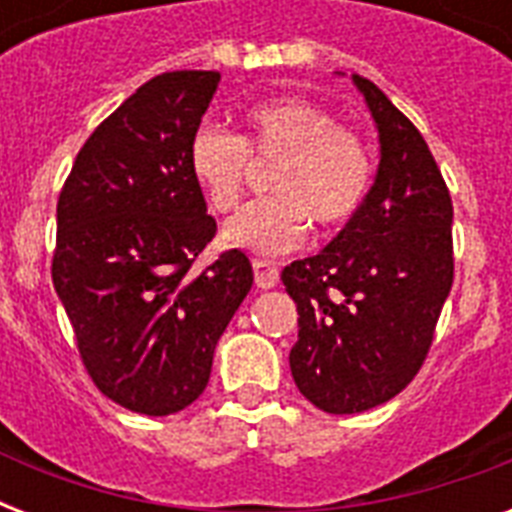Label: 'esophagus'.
<instances>
[{
	"instance_id": "34e87169",
	"label": "esophagus",
	"mask_w": 512,
	"mask_h": 512,
	"mask_svg": "<svg viewBox=\"0 0 512 512\" xmlns=\"http://www.w3.org/2000/svg\"><path fill=\"white\" fill-rule=\"evenodd\" d=\"M252 268H255V284L260 289H273L279 284V268L268 260H252Z\"/></svg>"
}]
</instances>
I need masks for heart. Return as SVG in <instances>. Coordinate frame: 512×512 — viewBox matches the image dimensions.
Returning a JSON list of instances; mask_svg holds the SVG:
<instances>
[{
  "instance_id": "obj_1",
  "label": "heart",
  "mask_w": 512,
  "mask_h": 512,
  "mask_svg": "<svg viewBox=\"0 0 512 512\" xmlns=\"http://www.w3.org/2000/svg\"><path fill=\"white\" fill-rule=\"evenodd\" d=\"M279 159L268 191L223 228L228 247L284 255L316 223L324 231L356 217L372 185V154L358 132L308 98H273L244 111V135L201 124L188 140V175L215 212H231L247 183L249 157Z\"/></svg>"
}]
</instances>
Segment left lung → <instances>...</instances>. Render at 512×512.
Masks as SVG:
<instances>
[{"mask_svg": "<svg viewBox=\"0 0 512 512\" xmlns=\"http://www.w3.org/2000/svg\"><path fill=\"white\" fill-rule=\"evenodd\" d=\"M353 84L380 132L377 177L319 255L281 271L300 313L292 377L329 414L374 409L414 380L454 279L452 196L428 143L377 84Z\"/></svg>", "mask_w": 512, "mask_h": 512, "instance_id": "obj_1", "label": "left lung"}]
</instances>
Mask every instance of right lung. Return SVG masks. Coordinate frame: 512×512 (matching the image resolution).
<instances>
[{"instance_id": "1", "label": "right lung", "mask_w": 512, "mask_h": 512, "mask_svg": "<svg viewBox=\"0 0 512 512\" xmlns=\"http://www.w3.org/2000/svg\"><path fill=\"white\" fill-rule=\"evenodd\" d=\"M217 82V71H170L138 87L87 138L58 199L52 284L84 369L148 417L204 393L217 340L252 289L241 249L191 268L217 223L185 151Z\"/></svg>"}]
</instances>
